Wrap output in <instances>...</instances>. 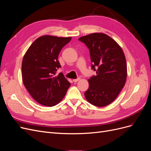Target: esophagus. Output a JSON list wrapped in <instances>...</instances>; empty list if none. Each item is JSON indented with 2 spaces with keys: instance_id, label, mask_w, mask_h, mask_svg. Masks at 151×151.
Returning <instances> with one entry per match:
<instances>
[{
  "instance_id": "esophagus-1",
  "label": "esophagus",
  "mask_w": 151,
  "mask_h": 151,
  "mask_svg": "<svg viewBox=\"0 0 151 151\" xmlns=\"http://www.w3.org/2000/svg\"><path fill=\"white\" fill-rule=\"evenodd\" d=\"M80 79H81L80 77H77V79H73V81H74V83H77V81H79Z\"/></svg>"
}]
</instances>
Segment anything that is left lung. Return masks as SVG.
Returning <instances> with one entry per match:
<instances>
[{"mask_svg": "<svg viewBox=\"0 0 151 151\" xmlns=\"http://www.w3.org/2000/svg\"><path fill=\"white\" fill-rule=\"evenodd\" d=\"M89 50L91 68L96 76L90 77L84 93L89 103L107 106L115 100L125 84L127 72L125 55L115 40L103 33H93L79 38Z\"/></svg>", "mask_w": 151, "mask_h": 151, "instance_id": "1", "label": "left lung"}]
</instances>
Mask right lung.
<instances>
[{
    "label": "right lung",
    "instance_id": "1",
    "mask_svg": "<svg viewBox=\"0 0 151 151\" xmlns=\"http://www.w3.org/2000/svg\"><path fill=\"white\" fill-rule=\"evenodd\" d=\"M72 38L43 36L27 50L22 62V81L33 98L38 103L53 106L65 96L70 83L62 72L58 60L62 48Z\"/></svg>",
    "mask_w": 151,
    "mask_h": 151
}]
</instances>
